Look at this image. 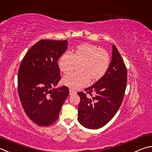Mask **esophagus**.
I'll list each match as a JSON object with an SVG mask.
<instances>
[{"label":"esophagus","mask_w":152,"mask_h":152,"mask_svg":"<svg viewBox=\"0 0 152 152\" xmlns=\"http://www.w3.org/2000/svg\"><path fill=\"white\" fill-rule=\"evenodd\" d=\"M69 91H70V95H73V94H76V91L72 90V89H70Z\"/></svg>","instance_id":"esophagus-1"}]
</instances>
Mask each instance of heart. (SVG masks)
<instances>
[{
  "mask_svg": "<svg viewBox=\"0 0 152 152\" xmlns=\"http://www.w3.org/2000/svg\"><path fill=\"white\" fill-rule=\"evenodd\" d=\"M76 64H79L80 72L62 79L63 84L72 90L86 87L90 79L92 82L102 79L109 68L110 56L105 49L94 45L84 44L77 46L70 53H63L58 61L59 69L65 74L73 72Z\"/></svg>",
  "mask_w": 152,
  "mask_h": 152,
  "instance_id": "1",
  "label": "heart"
}]
</instances>
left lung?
<instances>
[{
	"label": "left lung",
	"instance_id": "obj_1",
	"mask_svg": "<svg viewBox=\"0 0 152 152\" xmlns=\"http://www.w3.org/2000/svg\"><path fill=\"white\" fill-rule=\"evenodd\" d=\"M126 83V66L113 45L111 62L105 75L86 88L85 92L77 93L80 97L78 109L79 123L90 129H97L105 125L120 107Z\"/></svg>",
	"mask_w": 152,
	"mask_h": 152
}]
</instances>
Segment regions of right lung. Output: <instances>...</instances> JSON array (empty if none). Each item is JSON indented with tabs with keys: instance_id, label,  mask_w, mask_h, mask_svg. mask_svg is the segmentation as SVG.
Listing matches in <instances>:
<instances>
[{
	"instance_id": "right-lung-1",
	"label": "right lung",
	"mask_w": 152,
	"mask_h": 152,
	"mask_svg": "<svg viewBox=\"0 0 152 152\" xmlns=\"http://www.w3.org/2000/svg\"><path fill=\"white\" fill-rule=\"evenodd\" d=\"M66 40L42 39L23 57L18 74V90L26 115L37 125H51L58 118L69 94L65 86L53 88L61 78L57 61L67 49Z\"/></svg>"
}]
</instances>
